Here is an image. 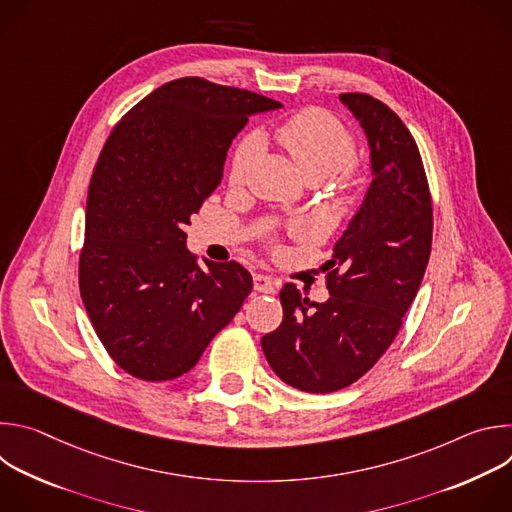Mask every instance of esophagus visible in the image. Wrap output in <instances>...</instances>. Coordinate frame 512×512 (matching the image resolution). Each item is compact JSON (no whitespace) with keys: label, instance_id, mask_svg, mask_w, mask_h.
Listing matches in <instances>:
<instances>
[{"label":"esophagus","instance_id":"34e87169","mask_svg":"<svg viewBox=\"0 0 512 512\" xmlns=\"http://www.w3.org/2000/svg\"><path fill=\"white\" fill-rule=\"evenodd\" d=\"M253 287H255V291H259V294H275L277 281L273 277H269V275L255 273L253 275Z\"/></svg>","mask_w":512,"mask_h":512}]
</instances>
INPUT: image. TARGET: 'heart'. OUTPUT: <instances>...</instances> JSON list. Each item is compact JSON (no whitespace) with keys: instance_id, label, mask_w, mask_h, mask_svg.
<instances>
[{"instance_id":"obj_1","label":"heart","mask_w":512,"mask_h":512,"mask_svg":"<svg viewBox=\"0 0 512 512\" xmlns=\"http://www.w3.org/2000/svg\"><path fill=\"white\" fill-rule=\"evenodd\" d=\"M275 135L310 180L328 178L342 194L352 192L360 184L362 170L354 156V137L330 111L304 107L285 117L277 125ZM261 148L263 137L257 131L239 139L229 170L233 184L245 180Z\"/></svg>"}]
</instances>
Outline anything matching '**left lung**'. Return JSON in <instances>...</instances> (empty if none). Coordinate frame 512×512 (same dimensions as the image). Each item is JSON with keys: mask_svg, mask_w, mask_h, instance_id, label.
Wrapping results in <instances>:
<instances>
[{"mask_svg": "<svg viewBox=\"0 0 512 512\" xmlns=\"http://www.w3.org/2000/svg\"><path fill=\"white\" fill-rule=\"evenodd\" d=\"M340 99L367 131L375 178L324 265L328 302H310L285 283L283 320L261 338L273 373L306 393L340 391L375 367L403 326L431 253V192L411 131L367 93Z\"/></svg>", "mask_w": 512, "mask_h": 512, "instance_id": "8db88e82", "label": "left lung"}]
</instances>
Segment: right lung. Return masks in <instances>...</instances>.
Wrapping results in <instances>:
<instances>
[{"label":"right lung","mask_w":512,"mask_h":512,"mask_svg":"<svg viewBox=\"0 0 512 512\" xmlns=\"http://www.w3.org/2000/svg\"><path fill=\"white\" fill-rule=\"evenodd\" d=\"M281 103L184 77L158 87L111 129L95 164L79 289L117 367L141 381L188 373L253 289L237 261L186 251L184 227L221 186L227 150L257 111Z\"/></svg>","instance_id":"right-lung-1"}]
</instances>
